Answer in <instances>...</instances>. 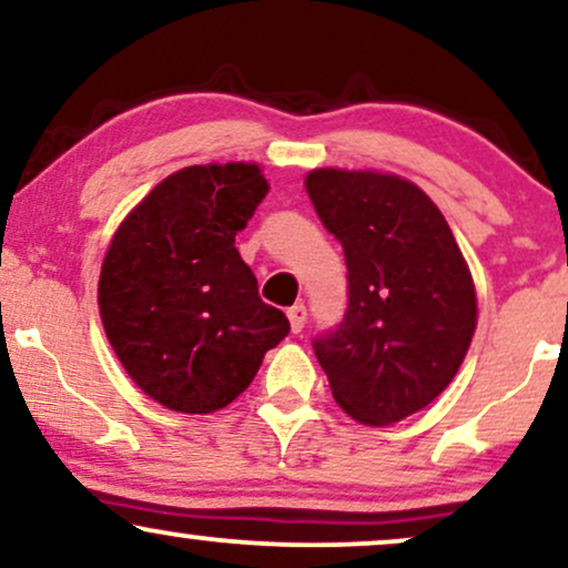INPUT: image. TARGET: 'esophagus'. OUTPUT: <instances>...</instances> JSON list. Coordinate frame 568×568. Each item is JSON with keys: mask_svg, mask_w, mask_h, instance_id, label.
Here are the masks:
<instances>
[{"mask_svg": "<svg viewBox=\"0 0 568 568\" xmlns=\"http://www.w3.org/2000/svg\"><path fill=\"white\" fill-rule=\"evenodd\" d=\"M288 320H291V331L302 333L306 325V306L304 304H293L288 310Z\"/></svg>", "mask_w": 568, "mask_h": 568, "instance_id": "esophagus-1", "label": "esophagus"}]
</instances>
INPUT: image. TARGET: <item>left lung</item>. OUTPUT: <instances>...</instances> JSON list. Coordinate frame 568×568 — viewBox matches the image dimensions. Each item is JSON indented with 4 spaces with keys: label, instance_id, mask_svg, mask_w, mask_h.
Returning <instances> with one entry per match:
<instances>
[{
    "label": "left lung",
    "instance_id": "left-lung-1",
    "mask_svg": "<svg viewBox=\"0 0 568 568\" xmlns=\"http://www.w3.org/2000/svg\"><path fill=\"white\" fill-rule=\"evenodd\" d=\"M306 193L344 245L349 306L312 341L333 399L365 426H388L439 396L466 359L476 291L447 219L394 174L314 169Z\"/></svg>",
    "mask_w": 568,
    "mask_h": 568
}]
</instances>
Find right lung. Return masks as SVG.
I'll return each mask as SVG.
<instances>
[{
  "mask_svg": "<svg viewBox=\"0 0 568 568\" xmlns=\"http://www.w3.org/2000/svg\"><path fill=\"white\" fill-rule=\"evenodd\" d=\"M266 190L256 163L187 166L115 230L100 272V317L124 371L163 407H227L288 336V317L258 298L235 248Z\"/></svg>",
  "mask_w": 568,
  "mask_h": 568,
  "instance_id": "right-lung-1",
  "label": "right lung"
}]
</instances>
